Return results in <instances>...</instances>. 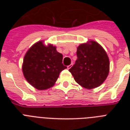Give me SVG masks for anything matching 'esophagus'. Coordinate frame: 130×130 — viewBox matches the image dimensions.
<instances>
[{"label": "esophagus", "instance_id": "obj_1", "mask_svg": "<svg viewBox=\"0 0 130 130\" xmlns=\"http://www.w3.org/2000/svg\"><path fill=\"white\" fill-rule=\"evenodd\" d=\"M71 67H72V65H71H71H68V66H67V69H69Z\"/></svg>", "mask_w": 130, "mask_h": 130}]
</instances>
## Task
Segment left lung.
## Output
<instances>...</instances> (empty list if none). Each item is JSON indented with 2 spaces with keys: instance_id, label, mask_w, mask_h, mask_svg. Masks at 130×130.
<instances>
[{
  "instance_id": "1",
  "label": "left lung",
  "mask_w": 130,
  "mask_h": 130,
  "mask_svg": "<svg viewBox=\"0 0 130 130\" xmlns=\"http://www.w3.org/2000/svg\"><path fill=\"white\" fill-rule=\"evenodd\" d=\"M77 59L69 69L75 81L87 89L101 86L109 72V59L107 53L95 41L82 44L77 48Z\"/></svg>"
}]
</instances>
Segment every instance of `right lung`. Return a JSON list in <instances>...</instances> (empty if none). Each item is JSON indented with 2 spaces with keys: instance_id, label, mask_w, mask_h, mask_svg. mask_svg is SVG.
I'll list each match as a JSON object with an SVG mask.
<instances>
[{
  "instance_id": "1",
  "label": "right lung",
  "mask_w": 130,
  "mask_h": 130,
  "mask_svg": "<svg viewBox=\"0 0 130 130\" xmlns=\"http://www.w3.org/2000/svg\"><path fill=\"white\" fill-rule=\"evenodd\" d=\"M63 55L52 44L46 46L39 41L27 51L23 59L24 77L35 88L42 90L54 86L63 69Z\"/></svg>"
}]
</instances>
